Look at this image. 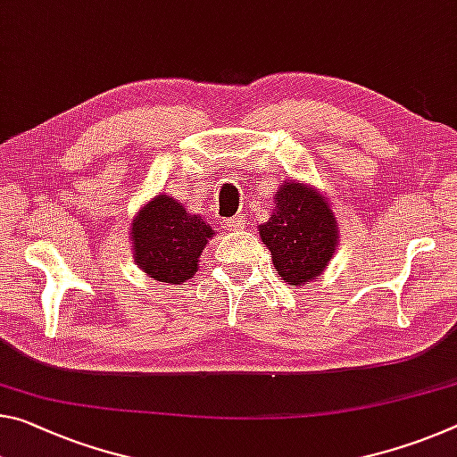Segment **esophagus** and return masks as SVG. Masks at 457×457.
<instances>
[{
    "instance_id": "obj_1",
    "label": "esophagus",
    "mask_w": 457,
    "mask_h": 457,
    "mask_svg": "<svg viewBox=\"0 0 457 457\" xmlns=\"http://www.w3.org/2000/svg\"><path fill=\"white\" fill-rule=\"evenodd\" d=\"M223 228H226L228 231H237V229H242V228H244V220H242L240 215L229 217V220L223 221Z\"/></svg>"
}]
</instances>
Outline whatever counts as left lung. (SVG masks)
I'll return each instance as SVG.
<instances>
[{
    "label": "left lung",
    "mask_w": 457,
    "mask_h": 457,
    "mask_svg": "<svg viewBox=\"0 0 457 457\" xmlns=\"http://www.w3.org/2000/svg\"><path fill=\"white\" fill-rule=\"evenodd\" d=\"M258 234L287 285H309L328 268L337 248L339 228L328 199L311 185L285 180L274 209Z\"/></svg>",
    "instance_id": "left-lung-1"
}]
</instances>
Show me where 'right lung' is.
<instances>
[{"label":"right lung","mask_w":457,"mask_h":457,"mask_svg":"<svg viewBox=\"0 0 457 457\" xmlns=\"http://www.w3.org/2000/svg\"><path fill=\"white\" fill-rule=\"evenodd\" d=\"M215 231L170 195H156L132 223V250L137 268L150 278L180 285L193 278L199 256Z\"/></svg>","instance_id":"add662e5"}]
</instances>
